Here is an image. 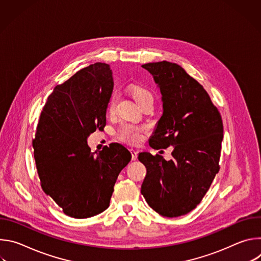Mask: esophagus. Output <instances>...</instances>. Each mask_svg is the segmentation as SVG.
Listing matches in <instances>:
<instances>
[{
  "label": "esophagus",
  "instance_id": "34e87169",
  "mask_svg": "<svg viewBox=\"0 0 261 261\" xmlns=\"http://www.w3.org/2000/svg\"><path fill=\"white\" fill-rule=\"evenodd\" d=\"M131 155H132V160L134 161V160H136L137 159V151H135V150H133V148H131Z\"/></svg>",
  "mask_w": 261,
  "mask_h": 261
}]
</instances>
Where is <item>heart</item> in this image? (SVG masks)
Masks as SVG:
<instances>
[{"label": "heart", "mask_w": 261, "mask_h": 261, "mask_svg": "<svg viewBox=\"0 0 261 261\" xmlns=\"http://www.w3.org/2000/svg\"><path fill=\"white\" fill-rule=\"evenodd\" d=\"M129 92H130L131 96L133 97V99L135 100V102L138 104V106H140L144 103H147V102L153 103V101H154L152 93L143 87L132 85L129 87ZM115 104H116V98H115V96H113L110 98L108 107H107V110L109 114L114 113ZM142 131H143V128H141V127H136L131 124H123L118 132V136L121 140H123L125 142L135 144L140 141Z\"/></svg>", "instance_id": "heart-1"}]
</instances>
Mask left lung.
<instances>
[{
  "instance_id": "obj_1",
  "label": "left lung",
  "mask_w": 261,
  "mask_h": 261,
  "mask_svg": "<svg viewBox=\"0 0 261 261\" xmlns=\"http://www.w3.org/2000/svg\"><path fill=\"white\" fill-rule=\"evenodd\" d=\"M141 67L153 76L163 106L148 143L173 150L168 161L139 153L146 168L140 191L159 215L178 217L201 201L219 171L223 123L208 94L179 65L163 61Z\"/></svg>"
}]
</instances>
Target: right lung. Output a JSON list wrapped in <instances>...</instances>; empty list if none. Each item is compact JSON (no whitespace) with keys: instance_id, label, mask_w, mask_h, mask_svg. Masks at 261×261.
<instances>
[{"instance_id":"right-lung-1","label":"right lung","mask_w":261,"mask_h":261,"mask_svg":"<svg viewBox=\"0 0 261 261\" xmlns=\"http://www.w3.org/2000/svg\"><path fill=\"white\" fill-rule=\"evenodd\" d=\"M114 90L108 64L95 63L76 72L48 97L33 140L43 191L70 217L85 219L104 212L131 153L111 143L91 152L88 137L106 125Z\"/></svg>"}]
</instances>
